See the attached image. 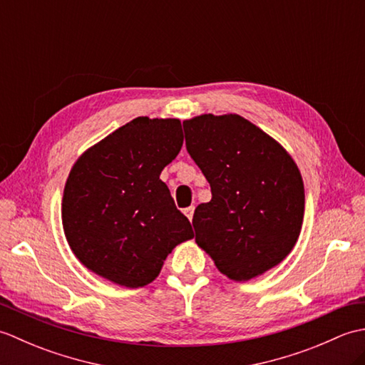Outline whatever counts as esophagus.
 Instances as JSON below:
<instances>
[{
    "mask_svg": "<svg viewBox=\"0 0 365 365\" xmlns=\"http://www.w3.org/2000/svg\"><path fill=\"white\" fill-rule=\"evenodd\" d=\"M185 215H187V218L191 221L192 220V215H195V207L185 208Z\"/></svg>",
    "mask_w": 365,
    "mask_h": 365,
    "instance_id": "34e87169",
    "label": "esophagus"
}]
</instances>
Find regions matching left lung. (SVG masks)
Returning <instances> with one entry per match:
<instances>
[{
    "instance_id": "left-lung-1",
    "label": "left lung",
    "mask_w": 365,
    "mask_h": 365,
    "mask_svg": "<svg viewBox=\"0 0 365 365\" xmlns=\"http://www.w3.org/2000/svg\"><path fill=\"white\" fill-rule=\"evenodd\" d=\"M190 157L210 183L196 207V243L222 274L247 281L284 260L299 235L304 185L292 157L242 115L183 122Z\"/></svg>"
}]
</instances>
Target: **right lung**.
Listing matches in <instances>:
<instances>
[{
  "mask_svg": "<svg viewBox=\"0 0 365 365\" xmlns=\"http://www.w3.org/2000/svg\"><path fill=\"white\" fill-rule=\"evenodd\" d=\"M183 144L177 119L136 118L75 163L63 197V226L83 265L138 289L158 276L168 254L195 237L160 180Z\"/></svg>",
  "mask_w": 365,
  "mask_h": 365,
  "instance_id": "add662e5",
  "label": "right lung"
}]
</instances>
